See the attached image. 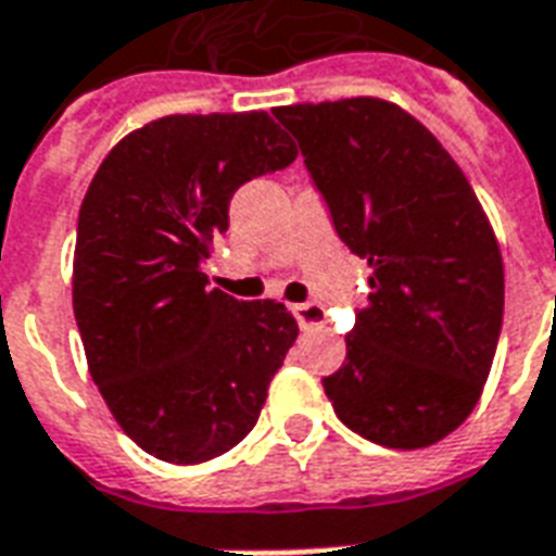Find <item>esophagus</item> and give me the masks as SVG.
Returning a JSON list of instances; mask_svg holds the SVG:
<instances>
[{
	"mask_svg": "<svg viewBox=\"0 0 556 556\" xmlns=\"http://www.w3.org/2000/svg\"><path fill=\"white\" fill-rule=\"evenodd\" d=\"M294 318H298L300 330H309V327L327 324V312L318 303H300V306H294Z\"/></svg>",
	"mask_w": 556,
	"mask_h": 556,
	"instance_id": "34e87169",
	"label": "esophagus"
}]
</instances>
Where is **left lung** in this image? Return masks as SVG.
Segmentation results:
<instances>
[{"mask_svg": "<svg viewBox=\"0 0 556 556\" xmlns=\"http://www.w3.org/2000/svg\"><path fill=\"white\" fill-rule=\"evenodd\" d=\"M351 253L371 265L368 306L324 377L353 433L435 445L480 401L504 318V262L483 205L433 131L374 97L274 109Z\"/></svg>", "mask_w": 556, "mask_h": 556, "instance_id": "8db88e82", "label": "left lung"}]
</instances>
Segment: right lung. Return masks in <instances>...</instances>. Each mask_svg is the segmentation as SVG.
<instances>
[{"mask_svg": "<svg viewBox=\"0 0 556 556\" xmlns=\"http://www.w3.org/2000/svg\"><path fill=\"white\" fill-rule=\"evenodd\" d=\"M294 159L267 111L170 114L129 131L81 200L73 312L88 371L123 433L164 463L236 447L298 339L282 303L229 298L203 274L232 194Z\"/></svg>", "mask_w": 556, "mask_h": 556, "instance_id": "1", "label": "right lung"}]
</instances>
